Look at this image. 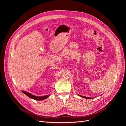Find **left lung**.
Here are the masks:
<instances>
[{"label":"left lung","mask_w":126,"mask_h":126,"mask_svg":"<svg viewBox=\"0 0 126 126\" xmlns=\"http://www.w3.org/2000/svg\"><path fill=\"white\" fill-rule=\"evenodd\" d=\"M78 95H79V96H81V97H83V98H87V99H92V98H94L93 97H86V96H84L81 95H79V94H78Z\"/></svg>","instance_id":"left-lung-1"}]
</instances>
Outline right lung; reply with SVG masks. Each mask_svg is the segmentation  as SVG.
<instances>
[{
    "label": "right lung",
    "mask_w": 126,
    "mask_h": 126,
    "mask_svg": "<svg viewBox=\"0 0 126 126\" xmlns=\"http://www.w3.org/2000/svg\"><path fill=\"white\" fill-rule=\"evenodd\" d=\"M22 92L24 94H25L26 95H27L28 96H29L30 98L33 99V100H37V101H42L43 100H45V99L47 98V97H49V95H44V96H36L33 95L28 92H26L25 91H23L22 90Z\"/></svg>",
    "instance_id": "add662e5"
}]
</instances>
